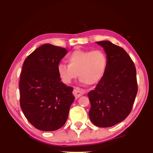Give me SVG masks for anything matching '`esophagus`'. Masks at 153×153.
<instances>
[{
    "label": "esophagus",
    "mask_w": 153,
    "mask_h": 153,
    "mask_svg": "<svg viewBox=\"0 0 153 153\" xmlns=\"http://www.w3.org/2000/svg\"><path fill=\"white\" fill-rule=\"evenodd\" d=\"M85 92H86V91L84 90V89H82V88H80L76 87L74 90H73V94L75 96V97L76 98V99H78V98L80 97V96H81L84 94H85Z\"/></svg>",
    "instance_id": "1"
}]
</instances>
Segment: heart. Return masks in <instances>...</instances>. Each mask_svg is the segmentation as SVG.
<instances>
[{
  "instance_id": "b5f03b06",
  "label": "heart",
  "mask_w": 153,
  "mask_h": 153,
  "mask_svg": "<svg viewBox=\"0 0 153 153\" xmlns=\"http://www.w3.org/2000/svg\"><path fill=\"white\" fill-rule=\"evenodd\" d=\"M67 62L68 65L59 63L57 68L59 78L64 83H71L78 74L82 82L94 85L104 76L108 66V57L101 50H78L67 57Z\"/></svg>"
}]
</instances>
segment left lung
<instances>
[{
    "label": "left lung",
    "instance_id": "1",
    "mask_svg": "<svg viewBox=\"0 0 153 153\" xmlns=\"http://www.w3.org/2000/svg\"><path fill=\"white\" fill-rule=\"evenodd\" d=\"M108 57L104 76L88 92L89 118L99 127H110L124 120L137 94L136 68L125 50L109 41L97 42Z\"/></svg>",
    "mask_w": 153,
    "mask_h": 153
}]
</instances>
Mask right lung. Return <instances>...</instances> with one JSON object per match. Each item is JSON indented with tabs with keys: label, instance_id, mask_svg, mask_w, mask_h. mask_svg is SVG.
Segmentation results:
<instances>
[{
	"label": "right lung",
	"instance_id": "add662e5",
	"mask_svg": "<svg viewBox=\"0 0 153 153\" xmlns=\"http://www.w3.org/2000/svg\"><path fill=\"white\" fill-rule=\"evenodd\" d=\"M66 49L45 44L26 57L21 73L20 106L36 129L51 131L65 124L75 100L73 88L61 82L57 65Z\"/></svg>",
	"mask_w": 153,
	"mask_h": 153
}]
</instances>
